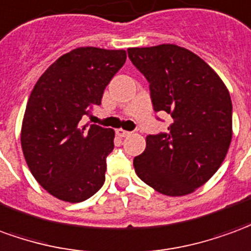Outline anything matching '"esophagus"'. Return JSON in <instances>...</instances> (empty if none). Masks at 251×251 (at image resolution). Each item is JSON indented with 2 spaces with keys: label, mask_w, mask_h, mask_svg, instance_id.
<instances>
[{
  "label": "esophagus",
  "mask_w": 251,
  "mask_h": 251,
  "mask_svg": "<svg viewBox=\"0 0 251 251\" xmlns=\"http://www.w3.org/2000/svg\"><path fill=\"white\" fill-rule=\"evenodd\" d=\"M117 132V135H119V136H122V138H126V136H129V135L132 134V132H129V131H126V129H117L116 131Z\"/></svg>",
  "instance_id": "1"
}]
</instances>
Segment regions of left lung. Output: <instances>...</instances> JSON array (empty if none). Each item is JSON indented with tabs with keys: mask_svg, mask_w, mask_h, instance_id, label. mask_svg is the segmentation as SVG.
I'll return each mask as SVG.
<instances>
[{
	"mask_svg": "<svg viewBox=\"0 0 251 251\" xmlns=\"http://www.w3.org/2000/svg\"><path fill=\"white\" fill-rule=\"evenodd\" d=\"M127 52L150 83L154 111L173 117L168 132L146 138V150L134 158L135 172L162 195H189L225 161L232 138L230 93L189 50L161 44Z\"/></svg>",
	"mask_w": 251,
	"mask_h": 251,
	"instance_id": "obj_1",
	"label": "left lung"
}]
</instances>
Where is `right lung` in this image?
<instances>
[{"label": "right lung", "mask_w": 251, "mask_h": 251, "mask_svg": "<svg viewBox=\"0 0 251 251\" xmlns=\"http://www.w3.org/2000/svg\"><path fill=\"white\" fill-rule=\"evenodd\" d=\"M126 59L124 50L79 47L55 60L33 86L21 147L32 176L59 200L81 202L104 185L115 131L81 120L100 105Z\"/></svg>", "instance_id": "1"}]
</instances>
